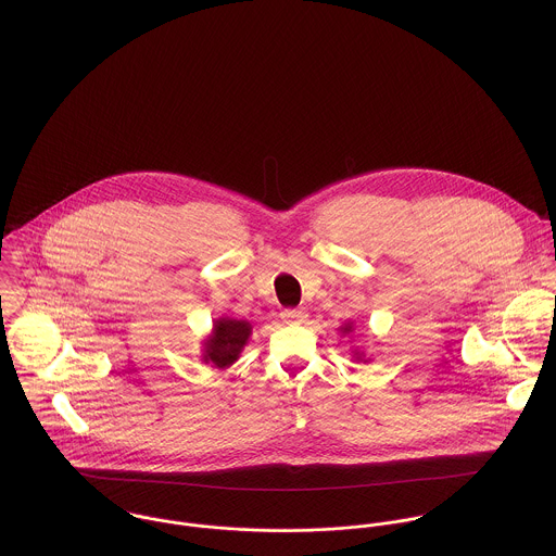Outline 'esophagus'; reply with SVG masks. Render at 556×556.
I'll use <instances>...</instances> for the list:
<instances>
[{
  "label": "esophagus",
  "mask_w": 556,
  "mask_h": 556,
  "mask_svg": "<svg viewBox=\"0 0 556 556\" xmlns=\"http://www.w3.org/2000/svg\"><path fill=\"white\" fill-rule=\"evenodd\" d=\"M281 317H283V321H288V324H302V321L306 319V311H304V308H286V311L281 313Z\"/></svg>",
  "instance_id": "34e87169"
}]
</instances>
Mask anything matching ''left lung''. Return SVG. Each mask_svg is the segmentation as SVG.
I'll list each match as a JSON object with an SVG mask.
<instances>
[{
  "label": "left lung",
  "instance_id": "obj_1",
  "mask_svg": "<svg viewBox=\"0 0 556 556\" xmlns=\"http://www.w3.org/2000/svg\"><path fill=\"white\" fill-rule=\"evenodd\" d=\"M339 330H341L342 337L353 334V330H355V328H353V321H344ZM351 353H353V359H355V362H364V364H366V362H370V357H366V355H364V351H359V349H353Z\"/></svg>",
  "mask_w": 556,
  "mask_h": 556
}]
</instances>
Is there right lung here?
Wrapping results in <instances>:
<instances>
[{
  "label": "right lung",
  "instance_id": "1",
  "mask_svg": "<svg viewBox=\"0 0 556 556\" xmlns=\"http://www.w3.org/2000/svg\"><path fill=\"white\" fill-rule=\"evenodd\" d=\"M252 337V324L248 319L217 317L210 337L203 341V362L212 368L224 370L232 366Z\"/></svg>",
  "mask_w": 556,
  "mask_h": 556
}]
</instances>
